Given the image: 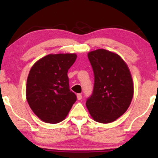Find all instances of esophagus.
<instances>
[{
	"instance_id": "esophagus-1",
	"label": "esophagus",
	"mask_w": 158,
	"mask_h": 158,
	"mask_svg": "<svg viewBox=\"0 0 158 158\" xmlns=\"http://www.w3.org/2000/svg\"><path fill=\"white\" fill-rule=\"evenodd\" d=\"M81 98H82V96H81V94H77V99H78V100H81Z\"/></svg>"
}]
</instances>
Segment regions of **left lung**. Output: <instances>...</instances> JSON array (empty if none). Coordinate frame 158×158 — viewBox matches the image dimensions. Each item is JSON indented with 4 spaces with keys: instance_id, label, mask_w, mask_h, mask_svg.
Wrapping results in <instances>:
<instances>
[{
    "instance_id": "8db88e82",
    "label": "left lung",
    "mask_w": 158,
    "mask_h": 158,
    "mask_svg": "<svg viewBox=\"0 0 158 158\" xmlns=\"http://www.w3.org/2000/svg\"><path fill=\"white\" fill-rule=\"evenodd\" d=\"M88 57L93 68L94 85L86 106L97 122H114L126 111L133 97L129 69L120 56L103 49L90 52Z\"/></svg>"
}]
</instances>
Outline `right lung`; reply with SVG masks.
<instances>
[{"label": "right lung", "instance_id": "obj_1", "mask_svg": "<svg viewBox=\"0 0 158 158\" xmlns=\"http://www.w3.org/2000/svg\"><path fill=\"white\" fill-rule=\"evenodd\" d=\"M74 53L50 54L32 67L26 97L34 114L48 123H60L67 117L76 94L70 90L68 71L77 59Z\"/></svg>", "mask_w": 158, "mask_h": 158}]
</instances>
